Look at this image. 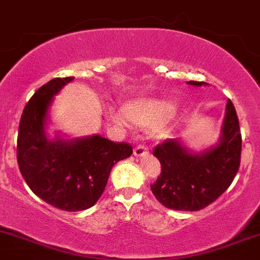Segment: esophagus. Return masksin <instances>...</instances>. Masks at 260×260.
<instances>
[{
  "instance_id": "34e87169",
  "label": "esophagus",
  "mask_w": 260,
  "mask_h": 260,
  "mask_svg": "<svg viewBox=\"0 0 260 260\" xmlns=\"http://www.w3.org/2000/svg\"><path fill=\"white\" fill-rule=\"evenodd\" d=\"M146 152H148V149H146L145 144H140V145H138L134 149V154H135L136 156H143Z\"/></svg>"
}]
</instances>
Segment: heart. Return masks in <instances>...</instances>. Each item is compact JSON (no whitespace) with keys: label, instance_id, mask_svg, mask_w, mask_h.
Returning a JSON list of instances; mask_svg holds the SVG:
<instances>
[{"label":"heart","instance_id":"obj_1","mask_svg":"<svg viewBox=\"0 0 260 260\" xmlns=\"http://www.w3.org/2000/svg\"><path fill=\"white\" fill-rule=\"evenodd\" d=\"M173 114L174 106L162 100L140 101L127 108V116L131 121L144 126L160 124Z\"/></svg>","mask_w":260,"mask_h":260}]
</instances>
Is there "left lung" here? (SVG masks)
Listing matches in <instances>:
<instances>
[{
	"mask_svg": "<svg viewBox=\"0 0 260 260\" xmlns=\"http://www.w3.org/2000/svg\"><path fill=\"white\" fill-rule=\"evenodd\" d=\"M188 84L202 86L205 82ZM152 154L161 164V173L150 185L157 202L174 210L204 209L229 188L240 167L242 134L233 103L228 100L226 104L221 138L216 148L190 154L178 140L167 139L155 146Z\"/></svg>",
	"mask_w": 260,
	"mask_h": 260,
	"instance_id": "1",
	"label": "left lung"
}]
</instances>
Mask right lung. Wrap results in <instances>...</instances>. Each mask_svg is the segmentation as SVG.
Returning <instances> with one entry per match:
<instances>
[{
    "label": "right lung",
    "instance_id": "obj_1",
    "mask_svg": "<svg viewBox=\"0 0 260 260\" xmlns=\"http://www.w3.org/2000/svg\"><path fill=\"white\" fill-rule=\"evenodd\" d=\"M72 79L56 77L32 95L17 136V164L28 188L65 211L92 207L105 190L112 167L133 154L129 143H114L100 135L75 141L47 140L44 125L52 96Z\"/></svg>",
    "mask_w": 260,
    "mask_h": 260
}]
</instances>
